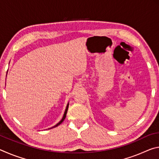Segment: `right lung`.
<instances>
[{
    "mask_svg": "<svg viewBox=\"0 0 159 159\" xmlns=\"http://www.w3.org/2000/svg\"><path fill=\"white\" fill-rule=\"evenodd\" d=\"M68 108H69V103L67 104V105H66V109H65V111H64V116H63V117H62V118H61V120H60V122H59L58 123H57V124H56L55 126H53V127H52V128H48V129H51V128H55V127H57V126H58L59 125H60L61 123H62L63 121H64V120L65 119V118H66V113H67V111H68Z\"/></svg>",
    "mask_w": 159,
    "mask_h": 159,
    "instance_id": "obj_1",
    "label": "right lung"
}]
</instances>
